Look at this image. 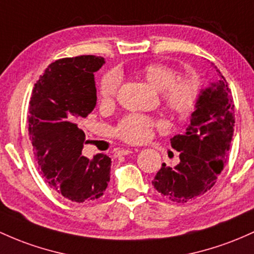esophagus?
Returning a JSON list of instances; mask_svg holds the SVG:
<instances>
[{"mask_svg":"<svg viewBox=\"0 0 254 254\" xmlns=\"http://www.w3.org/2000/svg\"><path fill=\"white\" fill-rule=\"evenodd\" d=\"M136 152V149H130V148H122L119 149L118 152V155H127V154H131V153Z\"/></svg>","mask_w":254,"mask_h":254,"instance_id":"1","label":"esophagus"}]
</instances>
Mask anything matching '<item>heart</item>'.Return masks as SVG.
<instances>
[{
	"mask_svg": "<svg viewBox=\"0 0 254 254\" xmlns=\"http://www.w3.org/2000/svg\"><path fill=\"white\" fill-rule=\"evenodd\" d=\"M142 76L154 89L159 90L161 104L172 116L185 118L190 116L197 107L201 97V85L196 78L178 77V72L171 66L152 63L142 68ZM118 72L104 74L99 84V100L104 107L116 102L121 88ZM163 127L160 122L143 114L131 113L125 116L114 127L113 132L119 140L131 144H140L152 137L154 129Z\"/></svg>",
	"mask_w": 254,
	"mask_h": 254,
	"instance_id": "b5f03b06",
	"label": "heart"
}]
</instances>
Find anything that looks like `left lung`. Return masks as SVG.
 <instances>
[{
  "mask_svg": "<svg viewBox=\"0 0 254 254\" xmlns=\"http://www.w3.org/2000/svg\"><path fill=\"white\" fill-rule=\"evenodd\" d=\"M217 69V67H216ZM201 93L185 132L171 138L180 152L175 168L163 164L152 185L164 197L185 204L205 194L216 185L224 169L235 125V105L225 78Z\"/></svg>",
  "mask_w": 254,
  "mask_h": 254,
  "instance_id": "1",
  "label": "left lung"
}]
</instances>
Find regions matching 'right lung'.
I'll use <instances>...</instances> for the list:
<instances>
[{
    "label": "right lung",
    "mask_w": 254,
    "mask_h": 254,
    "mask_svg": "<svg viewBox=\"0 0 254 254\" xmlns=\"http://www.w3.org/2000/svg\"><path fill=\"white\" fill-rule=\"evenodd\" d=\"M104 63L95 55L54 61L36 82L30 101L29 132L42 176L78 204L95 201L110 182L111 158L83 157L85 133L78 127L95 107L94 72Z\"/></svg>",
    "instance_id": "1"
}]
</instances>
